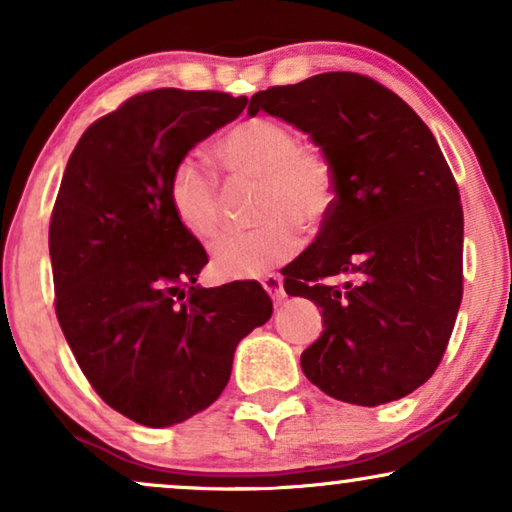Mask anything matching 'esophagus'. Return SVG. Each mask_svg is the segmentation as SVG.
<instances>
[{
  "label": "esophagus",
  "mask_w": 512,
  "mask_h": 512,
  "mask_svg": "<svg viewBox=\"0 0 512 512\" xmlns=\"http://www.w3.org/2000/svg\"><path fill=\"white\" fill-rule=\"evenodd\" d=\"M263 289L268 291L270 296L275 298V300L286 298L284 282H282V277H279V275H265V277H263Z\"/></svg>",
  "instance_id": "1"
}]
</instances>
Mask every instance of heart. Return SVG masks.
<instances>
[{
    "mask_svg": "<svg viewBox=\"0 0 512 512\" xmlns=\"http://www.w3.org/2000/svg\"><path fill=\"white\" fill-rule=\"evenodd\" d=\"M214 158L233 179L258 181L256 228L221 237L212 265L223 279H256L289 261L300 226L319 230L338 205V170L319 144L300 142L289 123L249 116L223 130ZM167 202L181 228L207 242L221 228L219 179L198 160L181 158L167 179Z\"/></svg>",
    "mask_w": 512,
    "mask_h": 512,
    "instance_id": "obj_1",
    "label": "heart"
}]
</instances>
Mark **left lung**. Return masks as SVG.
Masks as SVG:
<instances>
[{"label":"left lung","mask_w":512,"mask_h":512,"mask_svg":"<svg viewBox=\"0 0 512 512\" xmlns=\"http://www.w3.org/2000/svg\"><path fill=\"white\" fill-rule=\"evenodd\" d=\"M307 132L338 170V205L284 268V289L321 307L307 380L338 401L382 405L436 373L464 293V212L426 123L382 83L326 72L251 97L249 114ZM346 277L342 285L330 279Z\"/></svg>","instance_id":"8db88e82"}]
</instances>
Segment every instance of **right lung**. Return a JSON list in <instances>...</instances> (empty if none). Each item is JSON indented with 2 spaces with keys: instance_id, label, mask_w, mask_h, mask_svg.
Here are the masks:
<instances>
[{
  "instance_id": "obj_1",
  "label": "right lung",
  "mask_w": 512,
  "mask_h": 512,
  "mask_svg": "<svg viewBox=\"0 0 512 512\" xmlns=\"http://www.w3.org/2000/svg\"><path fill=\"white\" fill-rule=\"evenodd\" d=\"M247 97L158 88L83 132L55 198V314L104 403L172 426L226 389L237 342L272 317L258 282L202 289L207 251L167 202L172 167L235 121Z\"/></svg>"
}]
</instances>
